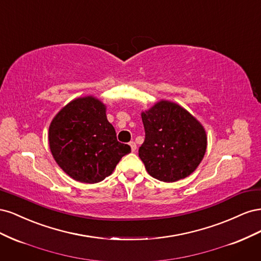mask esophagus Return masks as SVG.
I'll list each match as a JSON object with an SVG mask.
<instances>
[{"label":"esophagus","mask_w":261,"mask_h":261,"mask_svg":"<svg viewBox=\"0 0 261 261\" xmlns=\"http://www.w3.org/2000/svg\"><path fill=\"white\" fill-rule=\"evenodd\" d=\"M129 146H130V148H132V151H133V152H134V151H136L137 146H136V144H135V141H130V143H129Z\"/></svg>","instance_id":"esophagus-1"}]
</instances>
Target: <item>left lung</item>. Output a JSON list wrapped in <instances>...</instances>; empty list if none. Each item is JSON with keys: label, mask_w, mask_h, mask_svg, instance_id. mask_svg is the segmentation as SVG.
Wrapping results in <instances>:
<instances>
[{"label": "left lung", "mask_w": 261, "mask_h": 261, "mask_svg": "<svg viewBox=\"0 0 261 261\" xmlns=\"http://www.w3.org/2000/svg\"><path fill=\"white\" fill-rule=\"evenodd\" d=\"M145 141L138 155L152 177L176 181L191 175L206 152L207 137L201 124L185 109L160 101L141 113Z\"/></svg>", "instance_id": "obj_1"}]
</instances>
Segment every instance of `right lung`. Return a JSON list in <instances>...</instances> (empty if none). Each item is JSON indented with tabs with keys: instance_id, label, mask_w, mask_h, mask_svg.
<instances>
[{
	"instance_id": "obj_1",
	"label": "right lung",
	"mask_w": 261,
	"mask_h": 261,
	"mask_svg": "<svg viewBox=\"0 0 261 261\" xmlns=\"http://www.w3.org/2000/svg\"><path fill=\"white\" fill-rule=\"evenodd\" d=\"M53 158L66 174L82 183H98L113 172L130 147L117 141L103 103L78 98L63 108L49 128Z\"/></svg>"
}]
</instances>
